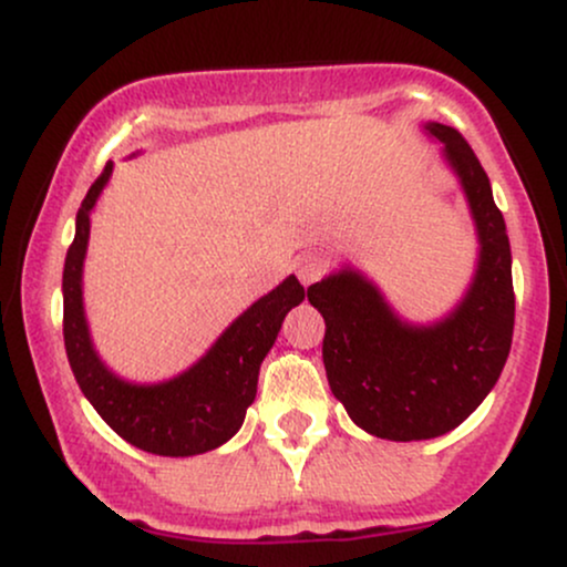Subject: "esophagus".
Instances as JSON below:
<instances>
[{
	"label": "esophagus",
	"instance_id": "34e87169",
	"mask_svg": "<svg viewBox=\"0 0 567 567\" xmlns=\"http://www.w3.org/2000/svg\"><path fill=\"white\" fill-rule=\"evenodd\" d=\"M324 269H328V261H324L322 256H317V252H309V256H303L301 264H298V279H301L303 285H311L324 275Z\"/></svg>",
	"mask_w": 567,
	"mask_h": 567
}]
</instances>
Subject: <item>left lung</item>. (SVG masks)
Masks as SVG:
<instances>
[{
  "label": "left lung",
  "mask_w": 567,
  "mask_h": 567,
  "mask_svg": "<svg viewBox=\"0 0 567 567\" xmlns=\"http://www.w3.org/2000/svg\"><path fill=\"white\" fill-rule=\"evenodd\" d=\"M455 173L477 231V269L464 298L437 322L413 324L360 269L309 288L324 320L322 362L349 419L381 440H432L464 424L496 386L512 349L514 288L506 224L491 181L458 130L426 122Z\"/></svg>",
  "instance_id": "left-lung-1"
}]
</instances>
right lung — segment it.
Returning a JSON list of instances; mask_svg holds the SVG:
<instances>
[{"instance_id": "obj_1", "label": "right lung", "mask_w": 567, "mask_h": 567, "mask_svg": "<svg viewBox=\"0 0 567 567\" xmlns=\"http://www.w3.org/2000/svg\"><path fill=\"white\" fill-rule=\"evenodd\" d=\"M114 162L90 186L76 213V234L63 264V341L82 394L103 421L130 445L154 455H199L229 442L256 400L258 370L275 347L285 315L303 301L296 277L282 279L216 338L184 373L157 383L125 381L97 357L82 298V269L90 243V213Z\"/></svg>"}]
</instances>
